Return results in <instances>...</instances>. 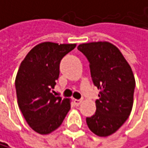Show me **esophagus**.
Wrapping results in <instances>:
<instances>
[{
    "mask_svg": "<svg viewBox=\"0 0 148 148\" xmlns=\"http://www.w3.org/2000/svg\"><path fill=\"white\" fill-rule=\"evenodd\" d=\"M82 102H83V100H77V99H75V100H73V104H75L76 106H80V105L82 104Z\"/></svg>",
    "mask_w": 148,
    "mask_h": 148,
    "instance_id": "esophagus-1",
    "label": "esophagus"
}]
</instances>
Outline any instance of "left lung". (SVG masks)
<instances>
[{
    "label": "left lung",
    "instance_id": "8db88e82",
    "mask_svg": "<svg viewBox=\"0 0 148 148\" xmlns=\"http://www.w3.org/2000/svg\"><path fill=\"white\" fill-rule=\"evenodd\" d=\"M77 49L88 59L94 84L100 90L95 114L86 118L87 125L95 135L109 136L122 126L132 111L134 73L120 50L111 42L82 43Z\"/></svg>",
    "mask_w": 148,
    "mask_h": 148
}]
</instances>
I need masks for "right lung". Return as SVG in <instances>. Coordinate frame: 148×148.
Listing matches in <instances>:
<instances>
[{
    "label": "right lung",
    "mask_w": 148,
    "mask_h": 148,
    "mask_svg": "<svg viewBox=\"0 0 148 148\" xmlns=\"http://www.w3.org/2000/svg\"><path fill=\"white\" fill-rule=\"evenodd\" d=\"M75 43L44 42L35 45L21 63L15 78L17 102L30 127L40 135L57 129L71 108L70 99L51 93L60 73V62Z\"/></svg>",
    "instance_id": "add662e5"
}]
</instances>
